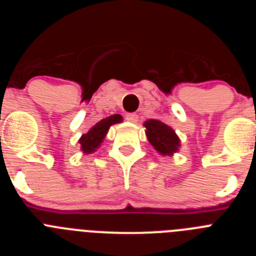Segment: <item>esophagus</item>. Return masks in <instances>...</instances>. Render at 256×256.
Returning a JSON list of instances; mask_svg holds the SVG:
<instances>
[{
    "instance_id": "obj_1",
    "label": "esophagus",
    "mask_w": 256,
    "mask_h": 256,
    "mask_svg": "<svg viewBox=\"0 0 256 256\" xmlns=\"http://www.w3.org/2000/svg\"><path fill=\"white\" fill-rule=\"evenodd\" d=\"M126 120L130 122V123H136V122L138 120V115L134 114V112H130V114L126 115Z\"/></svg>"
}]
</instances>
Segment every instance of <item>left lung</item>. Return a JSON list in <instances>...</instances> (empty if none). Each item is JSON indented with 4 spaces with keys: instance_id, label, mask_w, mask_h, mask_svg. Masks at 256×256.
I'll return each mask as SVG.
<instances>
[{
    "instance_id": "8db88e82",
    "label": "left lung",
    "mask_w": 256,
    "mask_h": 256,
    "mask_svg": "<svg viewBox=\"0 0 256 256\" xmlns=\"http://www.w3.org/2000/svg\"><path fill=\"white\" fill-rule=\"evenodd\" d=\"M146 126V136L150 144L162 155H172L180 148V138L170 126L162 122L150 119L144 123Z\"/></svg>"
}]
</instances>
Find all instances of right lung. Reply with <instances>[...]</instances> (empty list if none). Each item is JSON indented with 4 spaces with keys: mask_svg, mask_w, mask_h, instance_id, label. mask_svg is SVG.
I'll list each match as a JSON object with an SVG mask.
<instances>
[{
    "mask_svg": "<svg viewBox=\"0 0 256 256\" xmlns=\"http://www.w3.org/2000/svg\"><path fill=\"white\" fill-rule=\"evenodd\" d=\"M119 122H122V116L119 114H115L94 124L91 130H88V133L83 134L80 137V140H79L80 148L83 150V152L91 154L94 151H96V148L100 146L101 142L105 138V136L108 133L110 126H112L115 123H119Z\"/></svg>",
    "mask_w": 256,
    "mask_h": 256,
    "instance_id": "obj_1",
    "label": "right lung"
}]
</instances>
